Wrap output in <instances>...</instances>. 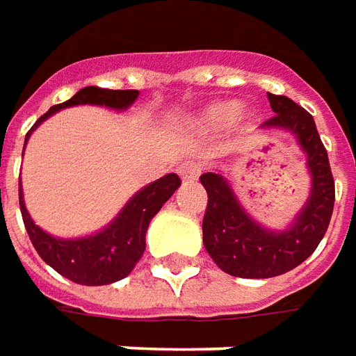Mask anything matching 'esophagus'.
<instances>
[{
    "mask_svg": "<svg viewBox=\"0 0 356 356\" xmlns=\"http://www.w3.org/2000/svg\"><path fill=\"white\" fill-rule=\"evenodd\" d=\"M178 176L182 178V182H194L200 176V168L194 162H184L178 166Z\"/></svg>",
    "mask_w": 356,
    "mask_h": 356,
    "instance_id": "34e87169",
    "label": "esophagus"
}]
</instances>
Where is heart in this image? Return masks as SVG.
I'll list each match as a JSON object with an SVG mask.
<instances>
[{
    "label": "heart",
    "instance_id": "b5f03b06",
    "mask_svg": "<svg viewBox=\"0 0 356 356\" xmlns=\"http://www.w3.org/2000/svg\"><path fill=\"white\" fill-rule=\"evenodd\" d=\"M241 111H243V106H241L239 102H235V99H227V102H219V104H213V106H209L200 115V125L204 129H211V131H216V129H223L229 127V125H233L237 119H239Z\"/></svg>",
    "mask_w": 356,
    "mask_h": 356
}]
</instances>
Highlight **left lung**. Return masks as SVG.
<instances>
[{"label":"left lung","mask_w":356,"mask_h":356,"mask_svg":"<svg viewBox=\"0 0 356 356\" xmlns=\"http://www.w3.org/2000/svg\"><path fill=\"white\" fill-rule=\"evenodd\" d=\"M274 117L262 131H288L296 137L312 188L304 207L284 229L264 227L243 207L221 170L200 176L207 192L204 247L223 273L239 278H273L306 261L323 239L335 204V182L327 150L319 139L314 117L286 95L268 94Z\"/></svg>","instance_id":"left-lung-1"}]
</instances>
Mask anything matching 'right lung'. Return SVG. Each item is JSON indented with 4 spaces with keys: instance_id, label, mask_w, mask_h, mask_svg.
Returning a JSON list of instances; mask_svg holds the SVG:
<instances>
[{
    "instance_id": "obj_1",
    "label": "right lung",
    "mask_w": 356,
    "mask_h": 356,
    "mask_svg": "<svg viewBox=\"0 0 356 356\" xmlns=\"http://www.w3.org/2000/svg\"><path fill=\"white\" fill-rule=\"evenodd\" d=\"M137 97H139V90H107L97 86L82 88L68 102L50 107L31 127L25 137V145L31 133L60 109L74 106H97L113 111H125L137 102ZM178 188H180V178L174 172L166 174L159 180L150 182L149 186L140 188L106 227L92 235L72 237V239L54 237L33 221L25 206L21 180H19V206H21V216L27 227L29 239L42 261L72 282L82 286H104V284L123 280L131 274L147 247L145 237L150 219L161 211V207L170 200V195Z\"/></svg>"
}]
</instances>
